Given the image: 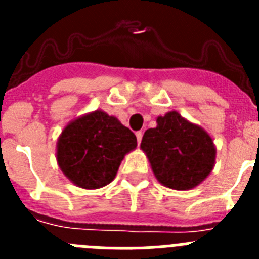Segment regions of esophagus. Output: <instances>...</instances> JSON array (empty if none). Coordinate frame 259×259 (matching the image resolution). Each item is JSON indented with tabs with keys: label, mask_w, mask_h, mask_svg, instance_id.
<instances>
[{
	"label": "esophagus",
	"mask_w": 259,
	"mask_h": 259,
	"mask_svg": "<svg viewBox=\"0 0 259 259\" xmlns=\"http://www.w3.org/2000/svg\"><path fill=\"white\" fill-rule=\"evenodd\" d=\"M136 137H137V144L141 143V139H143V132H136Z\"/></svg>",
	"instance_id": "34e87169"
}]
</instances>
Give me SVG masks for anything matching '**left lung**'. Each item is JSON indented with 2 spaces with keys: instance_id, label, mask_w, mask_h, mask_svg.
<instances>
[{
  "instance_id": "obj_1",
  "label": "left lung",
  "mask_w": 259,
  "mask_h": 259,
  "mask_svg": "<svg viewBox=\"0 0 259 259\" xmlns=\"http://www.w3.org/2000/svg\"><path fill=\"white\" fill-rule=\"evenodd\" d=\"M140 149L145 153L155 179L175 191H188L206 179L215 166L217 148L201 125L172 110L146 130Z\"/></svg>"
}]
</instances>
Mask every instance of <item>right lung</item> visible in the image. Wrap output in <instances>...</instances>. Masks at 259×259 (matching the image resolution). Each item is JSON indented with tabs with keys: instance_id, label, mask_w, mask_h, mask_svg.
<instances>
[{
	"instance_id": "right-lung-1",
	"label": "right lung",
	"mask_w": 259,
	"mask_h": 259,
	"mask_svg": "<svg viewBox=\"0 0 259 259\" xmlns=\"http://www.w3.org/2000/svg\"><path fill=\"white\" fill-rule=\"evenodd\" d=\"M136 146L130 128L98 109L65 125L57 141L56 158L71 183L83 189H98L113 182L123 158Z\"/></svg>"
}]
</instances>
